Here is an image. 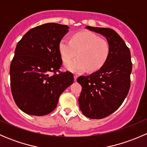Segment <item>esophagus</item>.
<instances>
[{
    "label": "esophagus",
    "mask_w": 147,
    "mask_h": 147,
    "mask_svg": "<svg viewBox=\"0 0 147 147\" xmlns=\"http://www.w3.org/2000/svg\"><path fill=\"white\" fill-rule=\"evenodd\" d=\"M78 75H74V78H75V81L77 80V79H78Z\"/></svg>",
    "instance_id": "1"
}]
</instances>
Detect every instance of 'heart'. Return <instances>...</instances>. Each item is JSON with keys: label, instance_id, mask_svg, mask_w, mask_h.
I'll use <instances>...</instances> for the list:
<instances>
[{"label": "heart", "instance_id": "heart-1", "mask_svg": "<svg viewBox=\"0 0 147 147\" xmlns=\"http://www.w3.org/2000/svg\"><path fill=\"white\" fill-rule=\"evenodd\" d=\"M59 52L63 62L67 63L78 54V57L65 65V68L73 72L100 69L109 55V45L105 40L88 31L77 32L71 40L63 38L59 43Z\"/></svg>", "mask_w": 147, "mask_h": 147}]
</instances>
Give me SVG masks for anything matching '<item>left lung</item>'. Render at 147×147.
I'll return each mask as SVG.
<instances>
[{"mask_svg": "<svg viewBox=\"0 0 147 147\" xmlns=\"http://www.w3.org/2000/svg\"><path fill=\"white\" fill-rule=\"evenodd\" d=\"M86 28L104 35L109 44V55L103 66L77 80L82 87L79 105L83 115L100 119L115 112L125 100L131 84L132 63L129 49L114 30L91 26Z\"/></svg>", "mask_w": 147, "mask_h": 147, "instance_id": "1", "label": "left lung"}]
</instances>
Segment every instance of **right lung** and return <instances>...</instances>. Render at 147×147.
I'll return each mask as SVG.
<instances>
[{"label": "right lung", "instance_id": "right-lung-1", "mask_svg": "<svg viewBox=\"0 0 147 147\" xmlns=\"http://www.w3.org/2000/svg\"><path fill=\"white\" fill-rule=\"evenodd\" d=\"M67 26L50 23L30 30L18 42L10 67V88L17 106L28 115L53 112L73 74L61 72L59 43Z\"/></svg>", "mask_w": 147, "mask_h": 147}]
</instances>
